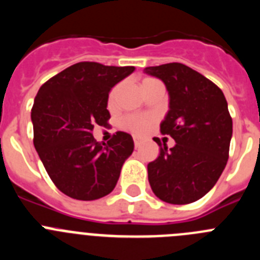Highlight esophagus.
<instances>
[{
	"instance_id": "esophagus-1",
	"label": "esophagus",
	"mask_w": 260,
	"mask_h": 260,
	"mask_svg": "<svg viewBox=\"0 0 260 260\" xmlns=\"http://www.w3.org/2000/svg\"><path fill=\"white\" fill-rule=\"evenodd\" d=\"M142 144V139L139 137H134V146L135 148H138V147L141 146Z\"/></svg>"
}]
</instances>
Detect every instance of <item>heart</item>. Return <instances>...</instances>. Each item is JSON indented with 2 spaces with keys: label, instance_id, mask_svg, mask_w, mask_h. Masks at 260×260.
<instances>
[{
  "label": "heart",
  "instance_id": "1",
  "mask_svg": "<svg viewBox=\"0 0 260 260\" xmlns=\"http://www.w3.org/2000/svg\"><path fill=\"white\" fill-rule=\"evenodd\" d=\"M151 79H144V82H148ZM116 92L117 89H112V92L109 93V98H108V103L109 104H113L114 98H116ZM155 118L151 116H139V114H132V116H127L125 119H123V126L128 130H132V132L138 133V134H142V133L147 132L150 126L152 125Z\"/></svg>",
  "mask_w": 260,
  "mask_h": 260
}]
</instances>
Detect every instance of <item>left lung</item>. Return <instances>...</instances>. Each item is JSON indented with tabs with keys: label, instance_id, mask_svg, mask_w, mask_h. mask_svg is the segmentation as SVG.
<instances>
[{
	"label": "left lung",
	"instance_id": "left-lung-1",
	"mask_svg": "<svg viewBox=\"0 0 260 260\" xmlns=\"http://www.w3.org/2000/svg\"><path fill=\"white\" fill-rule=\"evenodd\" d=\"M144 73L164 82L169 110L160 123L161 134L176 141L161 146L147 165L151 189L171 204L198 201L212 189L229 157L233 122L221 89L189 66L172 62L150 66Z\"/></svg>",
	"mask_w": 260,
	"mask_h": 260
}]
</instances>
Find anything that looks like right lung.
<instances>
[{
    "mask_svg": "<svg viewBox=\"0 0 260 260\" xmlns=\"http://www.w3.org/2000/svg\"><path fill=\"white\" fill-rule=\"evenodd\" d=\"M134 70L78 62L39 89L31 110L34 144L50 180L70 198L95 201L116 187L134 141L117 132L100 143L92 132L95 125H108L110 89Z\"/></svg>",
    "mask_w": 260,
    "mask_h": 260,
    "instance_id": "add662e5",
    "label": "right lung"
}]
</instances>
